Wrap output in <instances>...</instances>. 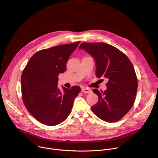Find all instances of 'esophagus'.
I'll return each mask as SVG.
<instances>
[{"mask_svg": "<svg viewBox=\"0 0 158 158\" xmlns=\"http://www.w3.org/2000/svg\"><path fill=\"white\" fill-rule=\"evenodd\" d=\"M81 91L84 93H91V90L89 88H82L81 89Z\"/></svg>", "mask_w": 158, "mask_h": 158, "instance_id": "34e87169", "label": "esophagus"}]
</instances>
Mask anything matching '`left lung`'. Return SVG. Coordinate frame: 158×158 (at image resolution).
Returning <instances> with one entry per match:
<instances>
[{
  "label": "left lung",
  "mask_w": 158,
  "mask_h": 158,
  "mask_svg": "<svg viewBox=\"0 0 158 158\" xmlns=\"http://www.w3.org/2000/svg\"><path fill=\"white\" fill-rule=\"evenodd\" d=\"M79 48L94 57L96 76L108 80L106 91L93 90L99 99L91 107L92 111L105 122L120 120L131 109L135 99L138 82L132 62L120 50L105 43H82Z\"/></svg>",
  "instance_id": "left-lung-1"
}]
</instances>
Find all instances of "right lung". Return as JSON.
<instances>
[{"label":"right lung","mask_w":158,"mask_h":158,"mask_svg":"<svg viewBox=\"0 0 158 158\" xmlns=\"http://www.w3.org/2000/svg\"><path fill=\"white\" fill-rule=\"evenodd\" d=\"M57 45L41 50L28 61L21 75V94L27 111L38 121L48 126L63 122L69 115L81 88L57 86L58 76L66 70L70 55L79 45Z\"/></svg>","instance_id":"1"}]
</instances>
